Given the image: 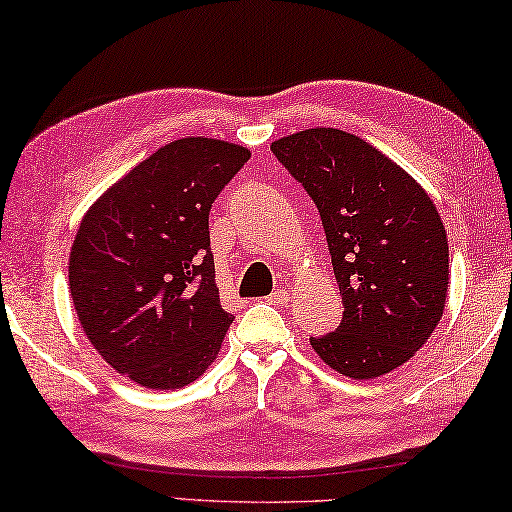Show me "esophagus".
I'll list each match as a JSON object with an SVG mask.
<instances>
[{"label": "esophagus", "instance_id": "1", "mask_svg": "<svg viewBox=\"0 0 512 512\" xmlns=\"http://www.w3.org/2000/svg\"><path fill=\"white\" fill-rule=\"evenodd\" d=\"M267 301L274 303V306H285V303L290 301V292L288 290H276V292L270 294V297H267Z\"/></svg>", "mask_w": 512, "mask_h": 512}]
</instances>
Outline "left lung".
Masks as SVG:
<instances>
[{"label":"left lung","instance_id":"8db88e82","mask_svg":"<svg viewBox=\"0 0 512 512\" xmlns=\"http://www.w3.org/2000/svg\"><path fill=\"white\" fill-rule=\"evenodd\" d=\"M276 159L315 200L344 317L312 337L330 369L375 380L423 348L441 324L450 249L432 197L369 141L310 128L272 141Z\"/></svg>","mask_w":512,"mask_h":512}]
</instances>
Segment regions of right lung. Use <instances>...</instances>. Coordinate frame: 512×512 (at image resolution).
<instances>
[{
    "label": "right lung",
    "mask_w": 512,
    "mask_h": 512,
    "mask_svg": "<svg viewBox=\"0 0 512 512\" xmlns=\"http://www.w3.org/2000/svg\"><path fill=\"white\" fill-rule=\"evenodd\" d=\"M251 152L184 137L125 173L80 220L69 290L80 326L114 371L182 389L209 369L233 315L220 306L209 211Z\"/></svg>",
    "instance_id": "1"
}]
</instances>
